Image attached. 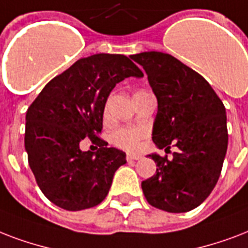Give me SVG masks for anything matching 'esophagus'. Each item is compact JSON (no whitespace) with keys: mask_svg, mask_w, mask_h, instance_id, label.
<instances>
[{"mask_svg":"<svg viewBox=\"0 0 248 248\" xmlns=\"http://www.w3.org/2000/svg\"><path fill=\"white\" fill-rule=\"evenodd\" d=\"M141 159V155H136V154H128L126 155V160L130 162V160H140Z\"/></svg>","mask_w":248,"mask_h":248,"instance_id":"34e87169","label":"esophagus"}]
</instances>
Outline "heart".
Returning a JSON list of instances; mask_svg holds the SVG:
<instances>
[{
    "mask_svg": "<svg viewBox=\"0 0 248 248\" xmlns=\"http://www.w3.org/2000/svg\"><path fill=\"white\" fill-rule=\"evenodd\" d=\"M145 136L146 132L143 129L124 128L112 134V142L119 147H123L126 150H136L140 145V141L142 138H145Z\"/></svg>",
    "mask_w": 248,
    "mask_h": 248,
    "instance_id": "obj_1",
    "label": "heart"
}]
</instances>
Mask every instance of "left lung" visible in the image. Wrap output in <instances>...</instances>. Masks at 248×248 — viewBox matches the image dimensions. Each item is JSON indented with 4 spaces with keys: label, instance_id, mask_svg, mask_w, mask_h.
<instances>
[{
    "label": "left lung",
    "instance_id": "1",
    "mask_svg": "<svg viewBox=\"0 0 248 248\" xmlns=\"http://www.w3.org/2000/svg\"><path fill=\"white\" fill-rule=\"evenodd\" d=\"M141 64L158 101L153 141L158 149L178 150L173 158L150 156L156 173L142 181L147 202L181 214L202 204L221 173L228 149L226 111L206 78L160 51L130 55Z\"/></svg>",
    "mask_w": 248,
    "mask_h": 248
}]
</instances>
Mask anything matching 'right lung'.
Wrapping results in <instances>:
<instances>
[{
    "mask_svg": "<svg viewBox=\"0 0 248 248\" xmlns=\"http://www.w3.org/2000/svg\"><path fill=\"white\" fill-rule=\"evenodd\" d=\"M142 71L122 54H94L54 78L41 90L26 115L24 147L38 187L55 206L81 211L99 204L108 194L125 153L97 137L111 90ZM90 138L100 149L82 152Z\"/></svg>",
    "mask_w": 248,
    "mask_h": 248,
    "instance_id": "right-lung-1",
    "label": "right lung"
}]
</instances>
